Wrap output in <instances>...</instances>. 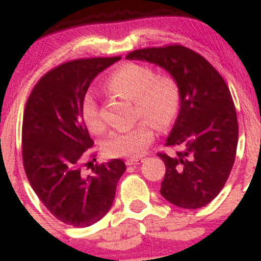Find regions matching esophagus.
<instances>
[{
	"instance_id": "esophagus-1",
	"label": "esophagus",
	"mask_w": 261,
	"mask_h": 261,
	"mask_svg": "<svg viewBox=\"0 0 261 261\" xmlns=\"http://www.w3.org/2000/svg\"><path fill=\"white\" fill-rule=\"evenodd\" d=\"M143 160L142 158H128V160H126V166H136V164H140L142 163Z\"/></svg>"
}]
</instances>
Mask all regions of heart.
Returning <instances> with one entry per match:
<instances>
[{
    "mask_svg": "<svg viewBox=\"0 0 261 261\" xmlns=\"http://www.w3.org/2000/svg\"><path fill=\"white\" fill-rule=\"evenodd\" d=\"M106 86L121 97L134 100L136 116L145 119L128 130L115 131L108 137L103 148L109 157H139L154 139L153 126L158 131L168 130L180 112L179 83L169 74H155L148 66L125 62L108 77ZM81 113L89 130H103L99 104L92 92L83 95Z\"/></svg>",
    "mask_w": 261,
    "mask_h": 261,
    "instance_id": "1",
    "label": "heart"
}]
</instances>
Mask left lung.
<instances>
[{"label":"left lung","mask_w":261,"mask_h":261,"mask_svg":"<svg viewBox=\"0 0 261 261\" xmlns=\"http://www.w3.org/2000/svg\"><path fill=\"white\" fill-rule=\"evenodd\" d=\"M126 59L160 66L179 83L180 112L166 146L181 151L158 153L166 164L161 194L178 207H203L222 190L236 160L238 121L228 87L207 60L182 45L139 49Z\"/></svg>","instance_id":"left-lung-1"}]
</instances>
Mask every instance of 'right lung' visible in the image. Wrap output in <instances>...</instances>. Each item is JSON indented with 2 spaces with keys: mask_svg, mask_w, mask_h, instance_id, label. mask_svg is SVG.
I'll use <instances>...</instances> for the list:
<instances>
[{
  "mask_svg": "<svg viewBox=\"0 0 261 261\" xmlns=\"http://www.w3.org/2000/svg\"><path fill=\"white\" fill-rule=\"evenodd\" d=\"M120 59L61 64L38 81L25 104L22 157L27 178L50 214L70 226L88 227L106 216L126 169L121 160L99 166L83 163L94 142L83 121L81 101L92 81Z\"/></svg>",
  "mask_w": 261,
  "mask_h": 261,
  "instance_id": "obj_1",
  "label": "right lung"
}]
</instances>
